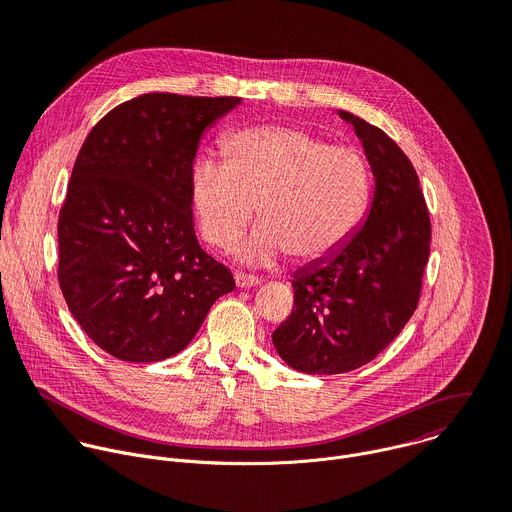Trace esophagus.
<instances>
[{
    "instance_id": "34e87169",
    "label": "esophagus",
    "mask_w": 512,
    "mask_h": 512,
    "mask_svg": "<svg viewBox=\"0 0 512 512\" xmlns=\"http://www.w3.org/2000/svg\"><path fill=\"white\" fill-rule=\"evenodd\" d=\"M235 283H237V287L247 289V287H255V285H259V283H261V279H259V277H255V275H247V273H235Z\"/></svg>"
}]
</instances>
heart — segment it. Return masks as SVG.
I'll list each match as a JSON object with an SVG mask.
<instances>
[{"mask_svg":"<svg viewBox=\"0 0 512 512\" xmlns=\"http://www.w3.org/2000/svg\"><path fill=\"white\" fill-rule=\"evenodd\" d=\"M364 156L294 125L249 127L223 143V164L200 158L190 174V204L200 237L229 249L257 206L259 225L237 249L245 263H318L338 253L371 206Z\"/></svg>","mask_w":512,"mask_h":512,"instance_id":"heart-1","label":"heart"}]
</instances>
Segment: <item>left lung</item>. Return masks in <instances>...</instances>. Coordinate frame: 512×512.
I'll use <instances>...</instances> for the list:
<instances>
[{
    "label": "left lung",
    "mask_w": 512,
    "mask_h": 512,
    "mask_svg": "<svg viewBox=\"0 0 512 512\" xmlns=\"http://www.w3.org/2000/svg\"><path fill=\"white\" fill-rule=\"evenodd\" d=\"M354 125L375 174L364 227L334 255L294 275V310L273 332L291 369L340 375L371 362L413 316L431 245L419 178L379 127L340 111Z\"/></svg>",
    "instance_id": "8db88e82"
}]
</instances>
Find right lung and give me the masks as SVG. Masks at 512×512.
Returning <instances> with one entry per match:
<instances>
[{
	"mask_svg": "<svg viewBox=\"0 0 512 512\" xmlns=\"http://www.w3.org/2000/svg\"><path fill=\"white\" fill-rule=\"evenodd\" d=\"M239 103L145 93L83 143L58 216V283L87 336L119 360L178 354L235 289L198 245L190 174L202 131Z\"/></svg>",
	"mask_w": 512,
	"mask_h": 512,
	"instance_id": "right-lung-1",
	"label": "right lung"
}]
</instances>
